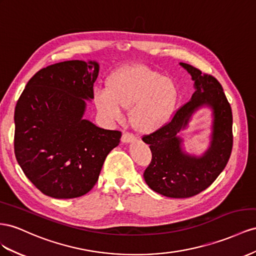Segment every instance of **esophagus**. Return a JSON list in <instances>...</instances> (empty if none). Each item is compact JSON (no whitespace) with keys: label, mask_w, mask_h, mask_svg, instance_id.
Segmentation results:
<instances>
[{"label":"esophagus","mask_w":256,"mask_h":256,"mask_svg":"<svg viewBox=\"0 0 256 256\" xmlns=\"http://www.w3.org/2000/svg\"><path fill=\"white\" fill-rule=\"evenodd\" d=\"M134 140H136L134 136L131 134H128V132L124 134L122 136V143H131V142H134Z\"/></svg>","instance_id":"esophagus-1"}]
</instances>
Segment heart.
Listing matches in <instances>:
<instances>
[{
    "label": "heart",
    "instance_id": "obj_1",
    "mask_svg": "<svg viewBox=\"0 0 256 256\" xmlns=\"http://www.w3.org/2000/svg\"><path fill=\"white\" fill-rule=\"evenodd\" d=\"M106 89L94 92L100 114L120 120L122 108H130L131 125L141 134H153L167 125L178 101L176 82L142 64L116 68L106 78Z\"/></svg>",
    "mask_w": 256,
    "mask_h": 256
}]
</instances>
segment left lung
<instances>
[{
    "mask_svg": "<svg viewBox=\"0 0 256 256\" xmlns=\"http://www.w3.org/2000/svg\"><path fill=\"white\" fill-rule=\"evenodd\" d=\"M180 66L195 82V92L167 125L142 138L152 152V162L143 174L145 182L154 192L170 198H188L208 188L226 167L232 148V108L218 80L188 64L180 62ZM204 106L212 111V141L208 150L196 156L186 153L177 134Z\"/></svg>",
    "mask_w": 256,
    "mask_h": 256,
    "instance_id": "1",
    "label": "left lung"
}]
</instances>
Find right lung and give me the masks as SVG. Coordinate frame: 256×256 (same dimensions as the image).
<instances>
[{"label": "right lung", "instance_id": "right-lung-1", "mask_svg": "<svg viewBox=\"0 0 256 256\" xmlns=\"http://www.w3.org/2000/svg\"><path fill=\"white\" fill-rule=\"evenodd\" d=\"M98 74L99 64L92 60L48 66L33 75L17 101L16 160L47 196L68 199L87 194L108 154L120 144V131L82 118Z\"/></svg>", "mask_w": 256, "mask_h": 256}]
</instances>
